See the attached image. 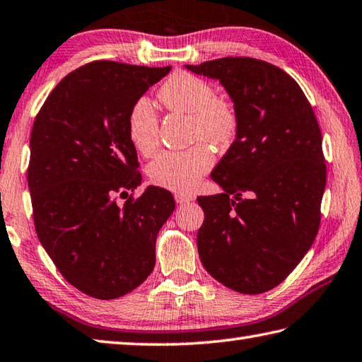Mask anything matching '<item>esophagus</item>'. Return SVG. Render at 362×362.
Here are the masks:
<instances>
[{"label": "esophagus", "mask_w": 362, "mask_h": 362, "mask_svg": "<svg viewBox=\"0 0 362 362\" xmlns=\"http://www.w3.org/2000/svg\"><path fill=\"white\" fill-rule=\"evenodd\" d=\"M175 200H176V203L182 204V203H189V202H192V200H194V197H192V195H189V194H184V192H176V194H175Z\"/></svg>", "instance_id": "obj_1"}]
</instances>
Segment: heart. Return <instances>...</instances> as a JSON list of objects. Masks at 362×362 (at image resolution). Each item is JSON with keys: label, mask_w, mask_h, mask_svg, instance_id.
Segmentation results:
<instances>
[{"label": "heart", "mask_w": 362, "mask_h": 362, "mask_svg": "<svg viewBox=\"0 0 362 362\" xmlns=\"http://www.w3.org/2000/svg\"><path fill=\"white\" fill-rule=\"evenodd\" d=\"M159 99L170 112L190 115L194 140L208 139L227 145L236 135L240 118L233 102L216 96L213 85L197 75L176 72L162 85ZM127 134L134 148L151 156L159 143V117L153 102L141 96L127 115ZM214 163V154L204 141L184 151H163L151 163L148 173L154 184L175 192H190Z\"/></svg>", "instance_id": "heart-1"}]
</instances>
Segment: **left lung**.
I'll list each match as a JSON object with an SVG mask.
<instances>
[{
    "mask_svg": "<svg viewBox=\"0 0 362 362\" xmlns=\"http://www.w3.org/2000/svg\"><path fill=\"white\" fill-rule=\"evenodd\" d=\"M219 80L240 124L211 178L222 194L199 197L200 260L216 281L244 295L277 287L308 254L326 186L322 132L308 98L281 67L227 57L186 64Z\"/></svg>",
    "mask_w": 362,
    "mask_h": 362,
    "instance_id": "obj_1",
    "label": "left lung"
}]
</instances>
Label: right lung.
<instances>
[{
  "label": "right lung",
  "mask_w": 362,
  "mask_h": 362,
  "mask_svg": "<svg viewBox=\"0 0 362 362\" xmlns=\"http://www.w3.org/2000/svg\"><path fill=\"white\" fill-rule=\"evenodd\" d=\"M167 67L94 61L54 86L34 119L28 187L40 244L67 282L115 299L156 264V238L175 209L168 190L141 184L127 115Z\"/></svg>",
  "instance_id": "add662e5"
}]
</instances>
